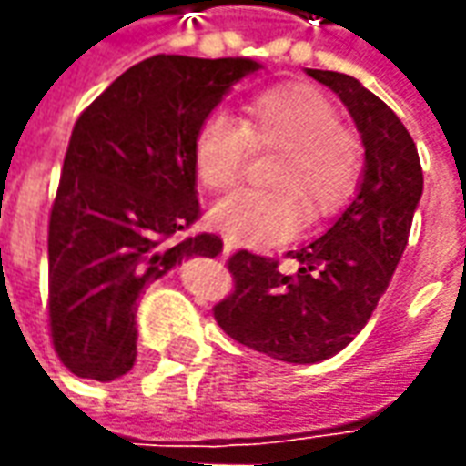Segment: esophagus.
<instances>
[{
    "instance_id": "34e87169",
    "label": "esophagus",
    "mask_w": 466,
    "mask_h": 466,
    "mask_svg": "<svg viewBox=\"0 0 466 466\" xmlns=\"http://www.w3.org/2000/svg\"><path fill=\"white\" fill-rule=\"evenodd\" d=\"M234 247H237V244H234L232 237H224V254H232Z\"/></svg>"
}]
</instances>
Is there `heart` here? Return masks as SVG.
Instances as JSON below:
<instances>
[{"label": "heart", "mask_w": 466, "mask_h": 466, "mask_svg": "<svg viewBox=\"0 0 466 466\" xmlns=\"http://www.w3.org/2000/svg\"><path fill=\"white\" fill-rule=\"evenodd\" d=\"M249 149L279 152L269 169L277 189H242L212 207V222L237 242L279 244L309 219L342 209L361 169L357 139L339 109L309 85H279L254 95L237 122L212 112L194 137V172L204 189L224 192L242 179Z\"/></svg>", "instance_id": "1"}]
</instances>
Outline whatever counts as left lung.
<instances>
[{"mask_svg": "<svg viewBox=\"0 0 466 466\" xmlns=\"http://www.w3.org/2000/svg\"><path fill=\"white\" fill-rule=\"evenodd\" d=\"M351 115L364 147L360 187L332 227L289 252L294 274L242 249L229 259L234 292L214 307L232 339L279 361L334 357L364 329L410 239L424 177L414 139L400 116L360 79L307 69Z\"/></svg>", "mask_w": 466, "mask_h": 466, "instance_id": "1", "label": "left lung"}]
</instances>
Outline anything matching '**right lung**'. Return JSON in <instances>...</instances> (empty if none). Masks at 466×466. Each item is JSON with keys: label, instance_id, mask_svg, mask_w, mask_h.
Here are the masks:
<instances>
[{"label": "right lung", "instance_id": "obj_1", "mask_svg": "<svg viewBox=\"0 0 466 466\" xmlns=\"http://www.w3.org/2000/svg\"><path fill=\"white\" fill-rule=\"evenodd\" d=\"M247 56L157 55L116 76L76 119L49 214V329L65 367L112 381L137 360V302L194 257H217L199 217L194 137Z\"/></svg>", "mask_w": 466, "mask_h": 466}]
</instances>
